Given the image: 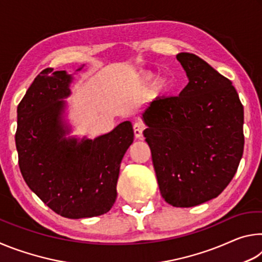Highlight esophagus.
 <instances>
[{"mask_svg":"<svg viewBox=\"0 0 262 262\" xmlns=\"http://www.w3.org/2000/svg\"><path fill=\"white\" fill-rule=\"evenodd\" d=\"M133 128H134V135L136 139H141L142 137V134H143V130H144V125L142 122H135L134 126H133Z\"/></svg>","mask_w":262,"mask_h":262,"instance_id":"esophagus-1","label":"esophagus"}]
</instances>
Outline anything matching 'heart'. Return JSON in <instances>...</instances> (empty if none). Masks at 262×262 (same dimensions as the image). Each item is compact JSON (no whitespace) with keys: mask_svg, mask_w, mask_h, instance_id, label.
<instances>
[{"mask_svg":"<svg viewBox=\"0 0 262 262\" xmlns=\"http://www.w3.org/2000/svg\"><path fill=\"white\" fill-rule=\"evenodd\" d=\"M149 78H150V76H145V77H144V79H149ZM165 84H166V83H165V81H164V79H161V81L158 82V85H159V86L165 85Z\"/></svg>","mask_w":262,"mask_h":262,"instance_id":"heart-1","label":"heart"}]
</instances>
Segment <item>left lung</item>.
<instances>
[{"instance_id":"left-lung-1","label":"left lung","mask_w":262,"mask_h":262,"mask_svg":"<svg viewBox=\"0 0 262 262\" xmlns=\"http://www.w3.org/2000/svg\"><path fill=\"white\" fill-rule=\"evenodd\" d=\"M189 82L142 110L159 190L173 207L201 205L232 180L244 150V107L230 79L192 53L177 55Z\"/></svg>"}]
</instances>
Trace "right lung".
<instances>
[{
    "mask_svg": "<svg viewBox=\"0 0 262 262\" xmlns=\"http://www.w3.org/2000/svg\"><path fill=\"white\" fill-rule=\"evenodd\" d=\"M72 79L53 68L34 78L17 107L16 148L30 189L56 214L77 220L103 215L114 205L120 163L134 132L123 121L95 140L66 139L61 99L70 95Z\"/></svg>",
    "mask_w": 262,
    "mask_h": 262,
    "instance_id": "obj_1",
    "label": "right lung"
}]
</instances>
